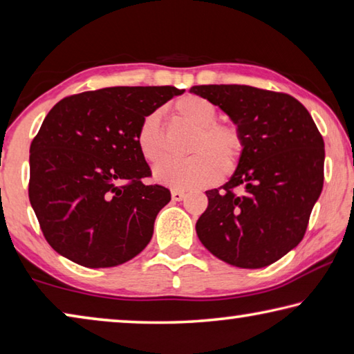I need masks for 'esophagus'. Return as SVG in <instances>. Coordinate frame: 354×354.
Here are the masks:
<instances>
[{"label": "esophagus", "mask_w": 354, "mask_h": 354, "mask_svg": "<svg viewBox=\"0 0 354 354\" xmlns=\"http://www.w3.org/2000/svg\"><path fill=\"white\" fill-rule=\"evenodd\" d=\"M171 196H172V201L180 202V201L185 199V196H187V194H185V191H182V189H172Z\"/></svg>", "instance_id": "esophagus-1"}]
</instances>
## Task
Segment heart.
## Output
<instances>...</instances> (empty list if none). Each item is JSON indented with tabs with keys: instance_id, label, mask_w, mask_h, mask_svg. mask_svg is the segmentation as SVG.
<instances>
[{
	"instance_id": "heart-1",
	"label": "heart",
	"mask_w": 354,
	"mask_h": 354,
	"mask_svg": "<svg viewBox=\"0 0 354 354\" xmlns=\"http://www.w3.org/2000/svg\"><path fill=\"white\" fill-rule=\"evenodd\" d=\"M174 113L180 122L196 130L188 153L182 161H169L155 169V180L174 188L189 189L208 187L238 166L244 140L233 124L216 122L218 110L205 97L187 95L174 104ZM136 146L147 163L158 165L166 158V141L160 110L147 113L136 132Z\"/></svg>"
}]
</instances>
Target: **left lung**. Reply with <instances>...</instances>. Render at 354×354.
I'll use <instances>...</instances> for the list:
<instances>
[{
  "instance_id": "8db88e82",
  "label": "left lung",
  "mask_w": 354,
  "mask_h": 354,
  "mask_svg": "<svg viewBox=\"0 0 354 354\" xmlns=\"http://www.w3.org/2000/svg\"><path fill=\"white\" fill-rule=\"evenodd\" d=\"M191 93L227 113L244 140L236 171L207 191L201 243L243 269L275 263L299 245L324 188L325 145L295 97L249 85H196Z\"/></svg>"
}]
</instances>
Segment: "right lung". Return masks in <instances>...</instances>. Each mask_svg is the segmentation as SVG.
Listing matches in <instances>:
<instances>
[{
    "label": "right lung",
    "mask_w": 354,
    "mask_h": 354,
    "mask_svg": "<svg viewBox=\"0 0 354 354\" xmlns=\"http://www.w3.org/2000/svg\"><path fill=\"white\" fill-rule=\"evenodd\" d=\"M185 90L111 86L62 99L29 149V201L48 244L91 269L115 268L145 249L169 189L146 185L136 146L147 113Z\"/></svg>",
    "instance_id": "obj_1"
}]
</instances>
